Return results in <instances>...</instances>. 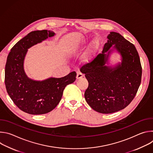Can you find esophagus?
Segmentation results:
<instances>
[{"label":"esophagus","mask_w":153,"mask_h":153,"mask_svg":"<svg viewBox=\"0 0 153 153\" xmlns=\"http://www.w3.org/2000/svg\"><path fill=\"white\" fill-rule=\"evenodd\" d=\"M83 76V74L80 72H78L77 74V76H76V79H80L81 78H82Z\"/></svg>","instance_id":"obj_1"}]
</instances>
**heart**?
I'll return each instance as SVG.
<instances>
[{
    "mask_svg": "<svg viewBox=\"0 0 153 153\" xmlns=\"http://www.w3.org/2000/svg\"><path fill=\"white\" fill-rule=\"evenodd\" d=\"M87 41H88V39L86 38H84L81 42V45H85ZM99 42L97 40L95 39L92 42L90 48L86 50V51L83 54V57L85 62H88L93 59V57L94 56L96 52L97 51L99 48Z\"/></svg>",
    "mask_w": 153,
    "mask_h": 153,
    "instance_id": "heart-1",
    "label": "heart"
}]
</instances>
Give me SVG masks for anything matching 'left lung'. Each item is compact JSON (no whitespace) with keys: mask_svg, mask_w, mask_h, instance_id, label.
<instances>
[{"mask_svg":"<svg viewBox=\"0 0 153 153\" xmlns=\"http://www.w3.org/2000/svg\"><path fill=\"white\" fill-rule=\"evenodd\" d=\"M107 38L102 53L80 68L89 83L84 94L85 100L94 110L102 114L117 112L131 102L140 85L142 72L133 43L116 32H110ZM113 45L122 56V62L114 68L105 65Z\"/></svg>","mask_w":153,"mask_h":153,"instance_id":"1","label":"left lung"}]
</instances>
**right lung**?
I'll use <instances>...</instances> for the list:
<instances>
[{"instance_id": "1", "label": "right lung", "mask_w": 153, "mask_h": 153, "mask_svg": "<svg viewBox=\"0 0 153 153\" xmlns=\"http://www.w3.org/2000/svg\"><path fill=\"white\" fill-rule=\"evenodd\" d=\"M54 35L48 30L32 31L16 43L7 57L6 89L14 104L25 113L37 115L50 112L60 102L65 86L76 80L75 71L61 78L42 81L31 79L25 73L24 62L28 49Z\"/></svg>"}]
</instances>
